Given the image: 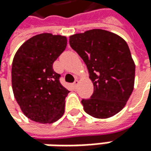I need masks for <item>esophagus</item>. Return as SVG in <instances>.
I'll return each mask as SVG.
<instances>
[{
	"instance_id": "1",
	"label": "esophagus",
	"mask_w": 151,
	"mask_h": 151,
	"mask_svg": "<svg viewBox=\"0 0 151 151\" xmlns=\"http://www.w3.org/2000/svg\"><path fill=\"white\" fill-rule=\"evenodd\" d=\"M78 83H79V81H78V80L74 81V83H73V86H74V88H78Z\"/></svg>"
}]
</instances>
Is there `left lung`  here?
I'll return each instance as SVG.
<instances>
[{
  "instance_id": "left-lung-1",
  "label": "left lung",
  "mask_w": 151,
  "mask_h": 151,
  "mask_svg": "<svg viewBox=\"0 0 151 151\" xmlns=\"http://www.w3.org/2000/svg\"><path fill=\"white\" fill-rule=\"evenodd\" d=\"M69 43L85 63L93 84L91 98L82 100L84 111L97 119L115 115L134 85L135 64L127 42L114 32L92 29L70 36Z\"/></svg>"
}]
</instances>
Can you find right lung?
I'll return each mask as SVG.
<instances>
[{
  "instance_id": "add662e5",
  "label": "right lung",
  "mask_w": 151,
  "mask_h": 151,
  "mask_svg": "<svg viewBox=\"0 0 151 151\" xmlns=\"http://www.w3.org/2000/svg\"><path fill=\"white\" fill-rule=\"evenodd\" d=\"M66 47L65 36L41 33L27 40L14 56V97L22 113L35 122L52 124L64 114L69 91L60 83L52 64Z\"/></svg>"
}]
</instances>
